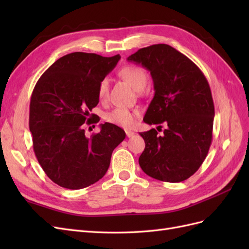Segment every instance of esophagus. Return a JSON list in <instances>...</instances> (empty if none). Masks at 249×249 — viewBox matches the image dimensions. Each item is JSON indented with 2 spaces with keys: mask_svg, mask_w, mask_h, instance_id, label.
I'll return each mask as SVG.
<instances>
[{
  "mask_svg": "<svg viewBox=\"0 0 249 249\" xmlns=\"http://www.w3.org/2000/svg\"><path fill=\"white\" fill-rule=\"evenodd\" d=\"M125 134H126V136L129 137V138H131V137H133L134 135H135V133L133 132V131H130V130H126L125 131Z\"/></svg>",
  "mask_w": 249,
  "mask_h": 249,
  "instance_id": "obj_1",
  "label": "esophagus"
}]
</instances>
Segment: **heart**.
<instances>
[{
    "label": "heart",
    "instance_id": "obj_1",
    "mask_svg": "<svg viewBox=\"0 0 249 249\" xmlns=\"http://www.w3.org/2000/svg\"><path fill=\"white\" fill-rule=\"evenodd\" d=\"M119 76L122 77L125 82L137 91H140L145 87L147 82V74L145 71L141 69L137 65H125L122 70L119 71ZM109 91V81L108 79H103L97 88V96L100 100L106 99ZM139 115V112L137 110H130L124 107H116L112 111L108 112L105 119L107 120L109 124H115L122 127H129L133 126L136 123V118Z\"/></svg>",
    "mask_w": 249,
    "mask_h": 249
}]
</instances>
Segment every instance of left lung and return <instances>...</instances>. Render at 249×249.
<instances>
[{"label": "left lung", "mask_w": 249, "mask_h": 249, "mask_svg": "<svg viewBox=\"0 0 249 249\" xmlns=\"http://www.w3.org/2000/svg\"><path fill=\"white\" fill-rule=\"evenodd\" d=\"M150 71L155 95L143 118L162 124L142 132L145 148L139 165L147 176L163 182L189 178L205 161L212 143L214 103L205 74L191 60L168 44H153L127 57Z\"/></svg>", "instance_id": "8db88e82"}]
</instances>
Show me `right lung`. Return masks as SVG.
<instances>
[{
    "label": "right lung",
    "mask_w": 249,
    "mask_h": 249,
    "mask_svg": "<svg viewBox=\"0 0 249 249\" xmlns=\"http://www.w3.org/2000/svg\"><path fill=\"white\" fill-rule=\"evenodd\" d=\"M119 59L71 53L53 63L34 87L29 115L34 153L46 175L66 189H82L100 180L113 150L125 138L122 127L109 123L88 138L83 125L100 122L90 111L99 104L100 82Z\"/></svg>",
    "instance_id": "obj_1"
}]
</instances>
